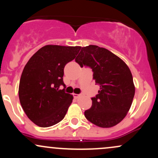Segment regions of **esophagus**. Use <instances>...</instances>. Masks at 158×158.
<instances>
[{"instance_id":"1","label":"esophagus","mask_w":158,"mask_h":158,"mask_svg":"<svg viewBox=\"0 0 158 158\" xmlns=\"http://www.w3.org/2000/svg\"><path fill=\"white\" fill-rule=\"evenodd\" d=\"M73 97L76 98V99H77V98H79V97H81V94H73Z\"/></svg>"}]
</instances>
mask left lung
I'll return each instance as SVG.
<instances>
[{"instance_id":"8db88e82","label":"left lung","mask_w":158,"mask_h":158,"mask_svg":"<svg viewBox=\"0 0 158 158\" xmlns=\"http://www.w3.org/2000/svg\"><path fill=\"white\" fill-rule=\"evenodd\" d=\"M75 61L81 68L92 69L93 79L100 88L91 98L92 106L85 111L86 119L101 128L118 124L131 108L135 93L130 69L118 56L97 45L81 48Z\"/></svg>"}]
</instances>
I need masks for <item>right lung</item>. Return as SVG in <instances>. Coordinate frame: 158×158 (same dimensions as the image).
I'll return each instance as SVG.
<instances>
[{
  "mask_svg": "<svg viewBox=\"0 0 158 158\" xmlns=\"http://www.w3.org/2000/svg\"><path fill=\"white\" fill-rule=\"evenodd\" d=\"M81 47L46 45L25 65L20 79V102L28 118L46 128L64 119L73 96L59 87L63 81L66 64L75 59Z\"/></svg>",
  "mask_w": 158,
  "mask_h": 158,
  "instance_id": "obj_1",
  "label": "right lung"
}]
</instances>
